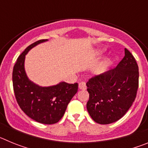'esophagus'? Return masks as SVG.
Masks as SVG:
<instances>
[{
	"label": "esophagus",
	"mask_w": 148,
	"mask_h": 148,
	"mask_svg": "<svg viewBox=\"0 0 148 148\" xmlns=\"http://www.w3.org/2000/svg\"><path fill=\"white\" fill-rule=\"evenodd\" d=\"M78 88L80 90H86V84L84 82H80L78 84Z\"/></svg>",
	"instance_id": "34e87169"
}]
</instances>
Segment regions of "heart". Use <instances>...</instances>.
I'll list each match as a JSON object with an SVG mask.
<instances>
[{
	"label": "heart",
	"mask_w": 148,
	"mask_h": 148,
	"mask_svg": "<svg viewBox=\"0 0 148 148\" xmlns=\"http://www.w3.org/2000/svg\"><path fill=\"white\" fill-rule=\"evenodd\" d=\"M103 52H104V49H96V51H95V56H99V55H100L101 53H103ZM104 69V66H101V67L98 68L97 70H95V74H96V75H100L101 73L103 72Z\"/></svg>",
	"instance_id": "heart-1"
}]
</instances>
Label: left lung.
I'll return each instance as SVG.
<instances>
[{
    "instance_id": "1",
    "label": "left lung",
    "mask_w": 148,
    "mask_h": 148,
    "mask_svg": "<svg viewBox=\"0 0 148 148\" xmlns=\"http://www.w3.org/2000/svg\"><path fill=\"white\" fill-rule=\"evenodd\" d=\"M87 87L91 118L101 125L119 120L131 107L138 90V67L133 55L125 48L117 66L90 79Z\"/></svg>"
}]
</instances>
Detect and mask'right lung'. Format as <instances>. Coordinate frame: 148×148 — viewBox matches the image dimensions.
Instances as JSON below:
<instances>
[{"mask_svg": "<svg viewBox=\"0 0 148 148\" xmlns=\"http://www.w3.org/2000/svg\"><path fill=\"white\" fill-rule=\"evenodd\" d=\"M47 40H38L20 55L13 67L12 83L21 109L37 122L52 125L63 117L68 104L78 91V84L61 82L56 85L42 87L34 83L27 76L24 64L26 55L30 49Z\"/></svg>", "mask_w": 148, "mask_h": 148, "instance_id": "add662e5", "label": "right lung"}]
</instances>
